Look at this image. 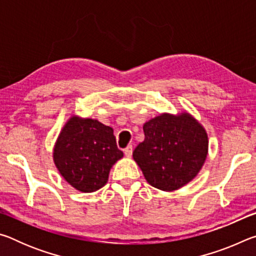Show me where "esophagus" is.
I'll list each match as a JSON object with an SVG mask.
<instances>
[{"mask_svg": "<svg viewBox=\"0 0 256 256\" xmlns=\"http://www.w3.org/2000/svg\"><path fill=\"white\" fill-rule=\"evenodd\" d=\"M132 152H133V148H132V146H128L126 148L124 149V154H125V156H126V157H131V156H132Z\"/></svg>", "mask_w": 256, "mask_h": 256, "instance_id": "34e87169", "label": "esophagus"}]
</instances>
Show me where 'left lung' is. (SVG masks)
Wrapping results in <instances>:
<instances>
[{
    "label": "left lung",
    "mask_w": 256,
    "mask_h": 256,
    "mask_svg": "<svg viewBox=\"0 0 256 256\" xmlns=\"http://www.w3.org/2000/svg\"><path fill=\"white\" fill-rule=\"evenodd\" d=\"M144 132L133 158L151 186L174 190L198 175L206 158L208 136L196 120L164 114L146 122Z\"/></svg>",
    "instance_id": "8db88e82"
}]
</instances>
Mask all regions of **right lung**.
<instances>
[{"mask_svg":"<svg viewBox=\"0 0 256 256\" xmlns=\"http://www.w3.org/2000/svg\"><path fill=\"white\" fill-rule=\"evenodd\" d=\"M122 157L112 128L90 118H70L54 148V162L60 175L86 193L102 188L112 166Z\"/></svg>","mask_w":256,"mask_h":256,"instance_id":"add662e5","label":"right lung"}]
</instances>
